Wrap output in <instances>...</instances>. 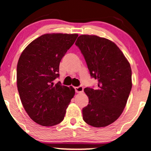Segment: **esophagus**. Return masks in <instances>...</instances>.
Returning <instances> with one entry per match:
<instances>
[{"label":"esophagus","mask_w":151,"mask_h":151,"mask_svg":"<svg viewBox=\"0 0 151 151\" xmlns=\"http://www.w3.org/2000/svg\"><path fill=\"white\" fill-rule=\"evenodd\" d=\"M75 90H76V93H80L83 92V90H84L83 86H78V87L75 88Z\"/></svg>","instance_id":"1"}]
</instances>
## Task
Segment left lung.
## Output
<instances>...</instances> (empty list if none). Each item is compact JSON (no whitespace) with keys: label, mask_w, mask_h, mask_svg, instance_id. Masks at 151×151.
<instances>
[{"label":"left lung","mask_w":151,"mask_h":151,"mask_svg":"<svg viewBox=\"0 0 151 151\" xmlns=\"http://www.w3.org/2000/svg\"><path fill=\"white\" fill-rule=\"evenodd\" d=\"M98 88L84 89L88 104L82 117L94 127H106L118 119L127 104L132 88L131 65L112 41L94 35H81L76 42Z\"/></svg>","instance_id":"left-lung-1"}]
</instances>
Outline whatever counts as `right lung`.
I'll use <instances>...</instances> for the list:
<instances>
[{
    "label": "right lung",
    "instance_id": "right-lung-1",
    "mask_svg": "<svg viewBox=\"0 0 151 151\" xmlns=\"http://www.w3.org/2000/svg\"><path fill=\"white\" fill-rule=\"evenodd\" d=\"M77 34H47L32 41L22 51L17 65V87L24 110L35 122L52 127L63 120L75 95L72 87L53 84L58 78L62 58Z\"/></svg>",
    "mask_w": 151,
    "mask_h": 151
}]
</instances>
